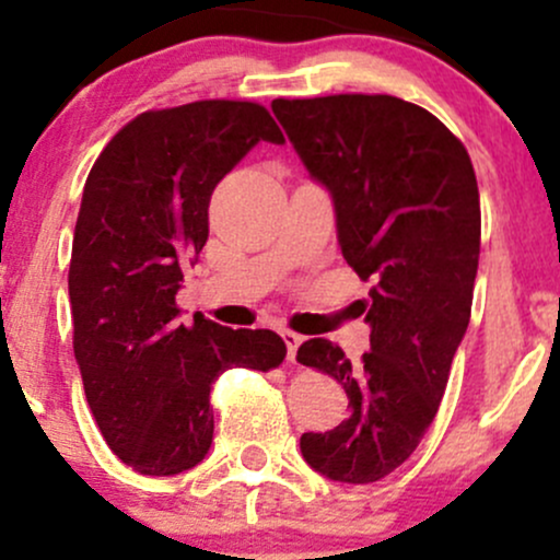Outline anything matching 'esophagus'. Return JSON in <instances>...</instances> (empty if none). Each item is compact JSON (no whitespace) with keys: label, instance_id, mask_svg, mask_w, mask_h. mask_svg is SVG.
I'll return each mask as SVG.
<instances>
[{"label":"esophagus","instance_id":"obj_1","mask_svg":"<svg viewBox=\"0 0 560 560\" xmlns=\"http://www.w3.org/2000/svg\"><path fill=\"white\" fill-rule=\"evenodd\" d=\"M281 339H284V345H287V358L294 363V355H298V347L302 345V334L284 329V331H281Z\"/></svg>","mask_w":560,"mask_h":560}]
</instances>
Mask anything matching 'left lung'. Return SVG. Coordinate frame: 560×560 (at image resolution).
<instances>
[{"label": "left lung", "mask_w": 560, "mask_h": 560, "mask_svg": "<svg viewBox=\"0 0 560 560\" xmlns=\"http://www.w3.org/2000/svg\"><path fill=\"white\" fill-rule=\"evenodd\" d=\"M271 110L331 195L347 266L371 281L361 363L329 339L298 350L350 400V419L300 436L302 458L326 479L369 485L410 458L445 395L479 268L477 176L447 126L397 96L273 100Z\"/></svg>", "instance_id": "obj_1"}]
</instances>
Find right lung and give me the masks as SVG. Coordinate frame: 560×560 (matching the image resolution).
I'll use <instances>...</instances> for the list:
<instances>
[{
  "label": "right lung",
  "instance_id": "1",
  "mask_svg": "<svg viewBox=\"0 0 560 560\" xmlns=\"http://www.w3.org/2000/svg\"><path fill=\"white\" fill-rule=\"evenodd\" d=\"M258 141L284 144V133L255 102L141 113L83 186L68 271L75 363L105 442L147 477L208 455L210 387L223 371H271L287 355L271 329L176 320L184 268L208 242L210 195Z\"/></svg>",
  "mask_w": 560,
  "mask_h": 560
}]
</instances>
